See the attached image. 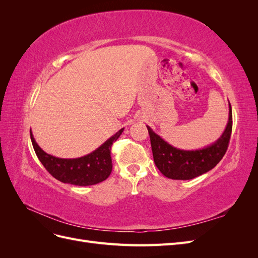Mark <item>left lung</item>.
<instances>
[{"label": "left lung", "mask_w": 258, "mask_h": 258, "mask_svg": "<svg viewBox=\"0 0 258 258\" xmlns=\"http://www.w3.org/2000/svg\"><path fill=\"white\" fill-rule=\"evenodd\" d=\"M229 105L228 121L222 136L216 141L198 150H181L165 141L146 126L151 138L153 157L156 167L166 177L172 179H191L212 170L227 151L232 129V112Z\"/></svg>", "instance_id": "obj_1"}]
</instances>
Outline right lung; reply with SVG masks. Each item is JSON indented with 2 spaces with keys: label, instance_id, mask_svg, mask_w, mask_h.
Masks as SVG:
<instances>
[{
  "label": "right lung",
  "instance_id": "obj_1",
  "mask_svg": "<svg viewBox=\"0 0 258 258\" xmlns=\"http://www.w3.org/2000/svg\"><path fill=\"white\" fill-rule=\"evenodd\" d=\"M124 128L100 145L97 150L79 158H58L44 152L38 146L30 130V137L37 158L45 169L58 181L77 186H89L103 182L110 176L113 163L111 158L112 144L120 137Z\"/></svg>",
  "mask_w": 258,
  "mask_h": 258
}]
</instances>
